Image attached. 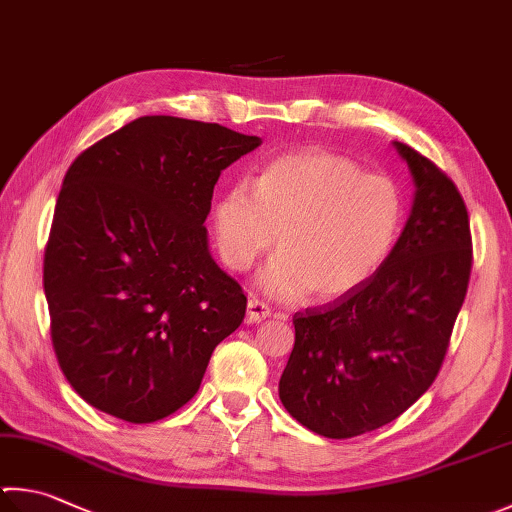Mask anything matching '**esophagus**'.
Returning a JSON list of instances; mask_svg holds the SVG:
<instances>
[{"mask_svg":"<svg viewBox=\"0 0 512 512\" xmlns=\"http://www.w3.org/2000/svg\"><path fill=\"white\" fill-rule=\"evenodd\" d=\"M267 316H272V310H269V305L258 301V298H252V301L247 303V323H260L265 321Z\"/></svg>","mask_w":512,"mask_h":512,"instance_id":"obj_1","label":"esophagus"}]
</instances>
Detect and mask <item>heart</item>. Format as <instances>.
<instances>
[{
  "label": "heart",
  "mask_w": 512,
  "mask_h": 512,
  "mask_svg": "<svg viewBox=\"0 0 512 512\" xmlns=\"http://www.w3.org/2000/svg\"><path fill=\"white\" fill-rule=\"evenodd\" d=\"M403 214L401 187L390 176L365 173L341 153L305 149L269 160L254 187H227L214 207V240L229 269L247 272L278 235V256L260 278L267 292L334 301L379 272Z\"/></svg>",
  "instance_id": "obj_1"
}]
</instances>
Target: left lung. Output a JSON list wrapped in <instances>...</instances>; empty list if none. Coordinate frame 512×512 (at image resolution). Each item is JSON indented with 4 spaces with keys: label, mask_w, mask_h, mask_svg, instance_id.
I'll return each instance as SVG.
<instances>
[{
    "label": "left lung",
    "mask_w": 512,
    "mask_h": 512,
    "mask_svg": "<svg viewBox=\"0 0 512 512\" xmlns=\"http://www.w3.org/2000/svg\"><path fill=\"white\" fill-rule=\"evenodd\" d=\"M417 196L388 260L354 292L294 314L278 394L327 439H350L406 412L446 359L472 272L466 202L435 162L394 142Z\"/></svg>",
    "instance_id": "1"
}]
</instances>
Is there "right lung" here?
I'll list each match as a JSON object with an SVG mask.
<instances>
[{"instance_id": "1", "label": "right lung", "mask_w": 512, "mask_h": 512, "mask_svg": "<svg viewBox=\"0 0 512 512\" xmlns=\"http://www.w3.org/2000/svg\"><path fill=\"white\" fill-rule=\"evenodd\" d=\"M260 138L144 115L84 149L57 196L44 294L57 363L111 417L153 423L194 397L247 296L207 247L220 178Z\"/></svg>"}]
</instances>
